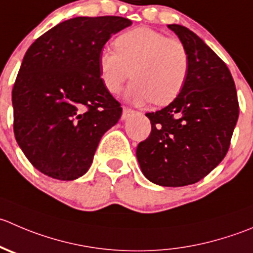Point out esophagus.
<instances>
[{"instance_id": "esophagus-1", "label": "esophagus", "mask_w": 253, "mask_h": 253, "mask_svg": "<svg viewBox=\"0 0 253 253\" xmlns=\"http://www.w3.org/2000/svg\"><path fill=\"white\" fill-rule=\"evenodd\" d=\"M133 114H134V111L132 109H129V107H124V111H122L121 119L122 120H127L128 117H131Z\"/></svg>"}]
</instances>
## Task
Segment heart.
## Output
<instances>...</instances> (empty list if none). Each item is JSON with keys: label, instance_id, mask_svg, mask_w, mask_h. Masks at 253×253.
Instances as JSON below:
<instances>
[{"label": "heart", "instance_id": "b5f03b06", "mask_svg": "<svg viewBox=\"0 0 253 253\" xmlns=\"http://www.w3.org/2000/svg\"><path fill=\"white\" fill-rule=\"evenodd\" d=\"M115 49H104L99 65L106 90L117 95L132 75L127 97L136 105H167L184 89L190 72L185 44L148 27H137L115 39Z\"/></svg>", "mask_w": 253, "mask_h": 253}]
</instances>
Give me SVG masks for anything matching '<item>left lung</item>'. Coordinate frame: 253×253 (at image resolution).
<instances>
[{
  "mask_svg": "<svg viewBox=\"0 0 253 253\" xmlns=\"http://www.w3.org/2000/svg\"><path fill=\"white\" fill-rule=\"evenodd\" d=\"M190 55L188 80L175 100L148 112L152 129L136 156L142 173L162 186H184L207 176L226 156L239 119L229 68L194 32L169 24Z\"/></svg>",
  "mask_w": 253,
  "mask_h": 253,
  "instance_id": "8db88e82",
  "label": "left lung"
}]
</instances>
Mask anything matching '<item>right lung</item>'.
I'll list each match as a JSON object with an SVG mask.
<instances>
[{"label":"right lung","mask_w":253,"mask_h":253,"mask_svg":"<svg viewBox=\"0 0 253 253\" xmlns=\"http://www.w3.org/2000/svg\"><path fill=\"white\" fill-rule=\"evenodd\" d=\"M131 24L119 16L75 17L26 51L12 89L13 132L45 175H84L101 137L121 117V104L102 84L99 58L110 37Z\"/></svg>","instance_id":"1"}]
</instances>
